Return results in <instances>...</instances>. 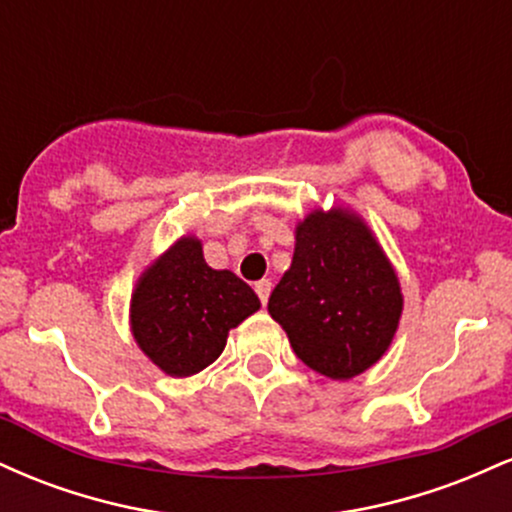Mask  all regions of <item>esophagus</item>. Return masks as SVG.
I'll list each match as a JSON object with an SVG mask.
<instances>
[{
  "label": "esophagus",
  "instance_id": "1",
  "mask_svg": "<svg viewBox=\"0 0 512 512\" xmlns=\"http://www.w3.org/2000/svg\"><path fill=\"white\" fill-rule=\"evenodd\" d=\"M255 291H257V296H260L262 305H267L269 293H272V281H269V279H260V281H257V284H255Z\"/></svg>",
  "mask_w": 512,
  "mask_h": 512
}]
</instances>
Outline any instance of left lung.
<instances>
[{
	"mask_svg": "<svg viewBox=\"0 0 512 512\" xmlns=\"http://www.w3.org/2000/svg\"><path fill=\"white\" fill-rule=\"evenodd\" d=\"M399 279L366 221L354 211L315 209L296 226V250L269 296L308 368L349 380L380 361L402 317Z\"/></svg>",
	"mask_w": 512,
	"mask_h": 512,
	"instance_id": "obj_1",
	"label": "left lung"
}]
</instances>
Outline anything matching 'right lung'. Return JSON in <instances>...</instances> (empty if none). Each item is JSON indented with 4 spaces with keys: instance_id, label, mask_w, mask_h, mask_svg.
I'll return each instance as SVG.
<instances>
[{
    "instance_id": "right-lung-1",
    "label": "right lung",
    "mask_w": 512,
    "mask_h": 512,
    "mask_svg": "<svg viewBox=\"0 0 512 512\" xmlns=\"http://www.w3.org/2000/svg\"><path fill=\"white\" fill-rule=\"evenodd\" d=\"M257 310V293L228 269H211L202 240L185 236L139 276L129 322L163 373L187 378L214 363L228 332Z\"/></svg>"
}]
</instances>
